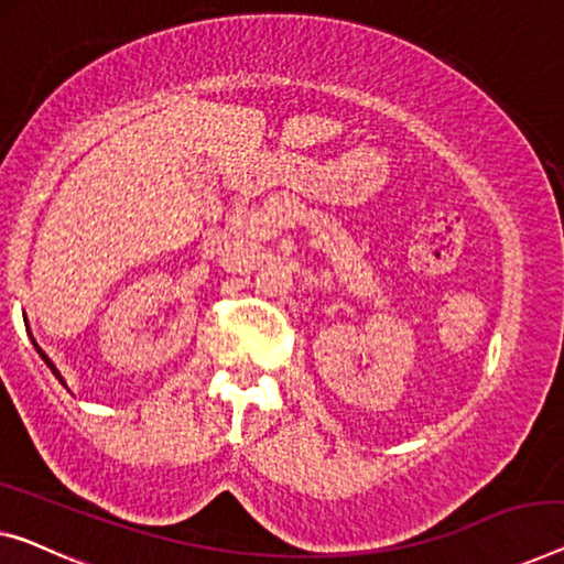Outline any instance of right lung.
I'll list each match as a JSON object with an SVG mask.
<instances>
[{
	"mask_svg": "<svg viewBox=\"0 0 564 564\" xmlns=\"http://www.w3.org/2000/svg\"><path fill=\"white\" fill-rule=\"evenodd\" d=\"M35 347H37V344H35ZM37 351H40V349H37ZM40 355H42V351H40ZM42 357H45V355H42ZM45 362H47V367H50V369H53V375L57 377V380H61V382H63V377H61V372H57V369H55V365H53V362H50V359H47V357H45Z\"/></svg>",
	"mask_w": 564,
	"mask_h": 564,
	"instance_id": "obj_1",
	"label": "right lung"
}]
</instances>
